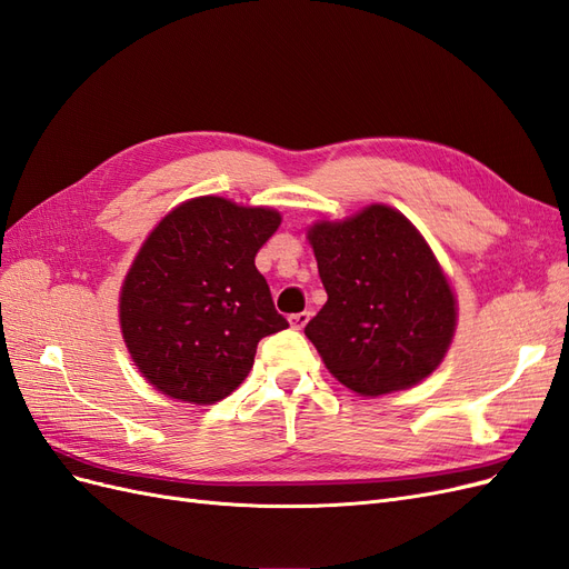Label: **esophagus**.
<instances>
[{
	"label": "esophagus",
	"instance_id": "34e87169",
	"mask_svg": "<svg viewBox=\"0 0 569 569\" xmlns=\"http://www.w3.org/2000/svg\"><path fill=\"white\" fill-rule=\"evenodd\" d=\"M308 320H311V311H301V313L289 316V322H291V327H295V330H303Z\"/></svg>",
	"mask_w": 569,
	"mask_h": 569
}]
</instances>
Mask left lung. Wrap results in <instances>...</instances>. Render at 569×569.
I'll use <instances>...</instances> for the list:
<instances>
[{"instance_id": "8db88e82", "label": "left lung", "mask_w": 569, "mask_h": 569, "mask_svg": "<svg viewBox=\"0 0 569 569\" xmlns=\"http://www.w3.org/2000/svg\"><path fill=\"white\" fill-rule=\"evenodd\" d=\"M327 303L306 325L327 370L382 396L437 370L456 330V299L418 230L375 203L308 230Z\"/></svg>"}]
</instances>
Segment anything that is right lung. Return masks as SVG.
<instances>
[{"instance_id":"add662e5","label":"right lung","mask_w":569,"mask_h":569,"mask_svg":"<svg viewBox=\"0 0 569 569\" xmlns=\"http://www.w3.org/2000/svg\"><path fill=\"white\" fill-rule=\"evenodd\" d=\"M280 228L272 209L184 201L149 234L120 291L134 366L159 391L216 403L244 382L258 341L289 327L253 258Z\"/></svg>"}]
</instances>
